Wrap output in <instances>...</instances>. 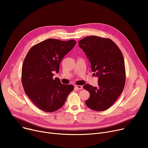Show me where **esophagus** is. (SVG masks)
I'll return each instance as SVG.
<instances>
[{
	"mask_svg": "<svg viewBox=\"0 0 148 148\" xmlns=\"http://www.w3.org/2000/svg\"><path fill=\"white\" fill-rule=\"evenodd\" d=\"M75 88L77 89H82L83 86L81 85H75Z\"/></svg>",
	"mask_w": 148,
	"mask_h": 148,
	"instance_id": "obj_1",
	"label": "esophagus"
}]
</instances>
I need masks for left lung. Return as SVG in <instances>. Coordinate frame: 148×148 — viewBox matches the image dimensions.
<instances>
[{"label":"left lung","instance_id":"1","mask_svg":"<svg viewBox=\"0 0 148 148\" xmlns=\"http://www.w3.org/2000/svg\"><path fill=\"white\" fill-rule=\"evenodd\" d=\"M90 62L98 86L86 84L90 97L85 101L89 108L103 111L109 108L122 93L126 82L124 60L120 49L111 39L88 36L79 41Z\"/></svg>","mask_w":148,"mask_h":148}]
</instances>
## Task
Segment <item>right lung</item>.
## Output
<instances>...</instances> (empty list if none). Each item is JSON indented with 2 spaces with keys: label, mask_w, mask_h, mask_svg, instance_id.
Returning <instances> with one entry per match:
<instances>
[{
  "label": "right lung",
  "mask_w": 148,
  "mask_h": 148,
  "mask_svg": "<svg viewBox=\"0 0 148 148\" xmlns=\"http://www.w3.org/2000/svg\"><path fill=\"white\" fill-rule=\"evenodd\" d=\"M74 40L50 38L32 47L22 67L21 80L25 94L39 109L51 112L60 108L72 91V85H64L58 77L60 63L75 45Z\"/></svg>",
  "instance_id": "add662e5"
}]
</instances>
